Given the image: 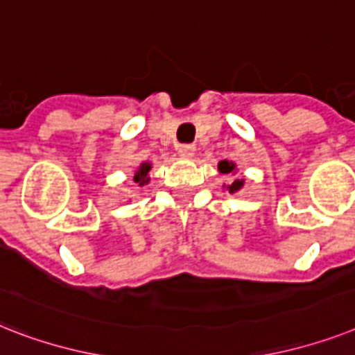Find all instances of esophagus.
Segmentation results:
<instances>
[{"label":"esophagus","instance_id":"esophagus-1","mask_svg":"<svg viewBox=\"0 0 355 355\" xmlns=\"http://www.w3.org/2000/svg\"><path fill=\"white\" fill-rule=\"evenodd\" d=\"M178 155L182 158H191L195 155V146L191 144H182V146H178Z\"/></svg>","mask_w":355,"mask_h":355}]
</instances>
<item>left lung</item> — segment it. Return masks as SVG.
Returning a JSON list of instances; mask_svg holds the SVG:
<instances>
[{"instance_id":"1","label":"left lung","mask_w":355,"mask_h":355,"mask_svg":"<svg viewBox=\"0 0 355 355\" xmlns=\"http://www.w3.org/2000/svg\"><path fill=\"white\" fill-rule=\"evenodd\" d=\"M218 171L224 173V175H235V164L227 162V160H220V162H218ZM243 186H244L243 178H233L232 182L227 184L226 187L230 193H237L243 189Z\"/></svg>"}]
</instances>
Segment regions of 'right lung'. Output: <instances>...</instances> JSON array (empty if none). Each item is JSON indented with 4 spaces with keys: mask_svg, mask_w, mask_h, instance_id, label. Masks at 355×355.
Segmentation results:
<instances>
[{
    "mask_svg": "<svg viewBox=\"0 0 355 355\" xmlns=\"http://www.w3.org/2000/svg\"><path fill=\"white\" fill-rule=\"evenodd\" d=\"M149 171H151V164L149 162L140 164V168L135 171V178H132V180H135V184L140 187L146 186V184H149Z\"/></svg>",
    "mask_w": 355,
    "mask_h": 355,
    "instance_id": "1",
    "label": "right lung"
}]
</instances>
